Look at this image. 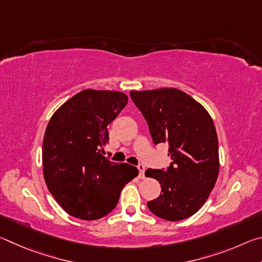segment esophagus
Instances as JSON below:
<instances>
[{
	"mask_svg": "<svg viewBox=\"0 0 262 262\" xmlns=\"http://www.w3.org/2000/svg\"><path fill=\"white\" fill-rule=\"evenodd\" d=\"M137 167H139V171H140V178L143 179L144 178V171H145L144 165H143V164H139Z\"/></svg>",
	"mask_w": 262,
	"mask_h": 262,
	"instance_id": "obj_1",
	"label": "esophagus"
}]
</instances>
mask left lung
<instances>
[{"instance_id":"1","label":"left lung","mask_w":262,"mask_h":262,"mask_svg":"<svg viewBox=\"0 0 262 262\" xmlns=\"http://www.w3.org/2000/svg\"><path fill=\"white\" fill-rule=\"evenodd\" d=\"M130 98L148 122L155 144L167 143V168H148L162 193L148 202L150 211L166 221L194 215L207 201L219 177V139L209 113L174 88L130 91Z\"/></svg>"}]
</instances>
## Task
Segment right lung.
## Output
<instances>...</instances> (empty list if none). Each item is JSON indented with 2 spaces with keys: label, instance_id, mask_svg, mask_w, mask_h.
<instances>
[{
  "label": "right lung",
  "instance_id": "right-lung-1",
  "mask_svg": "<svg viewBox=\"0 0 262 262\" xmlns=\"http://www.w3.org/2000/svg\"><path fill=\"white\" fill-rule=\"evenodd\" d=\"M118 91L83 90L53 114L42 142L43 178L66 212L101 219L118 205L122 188L139 174L135 166L101 155L108 125L127 105Z\"/></svg>",
  "mask_w": 262,
  "mask_h": 262
}]
</instances>
